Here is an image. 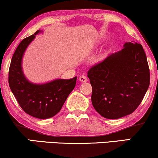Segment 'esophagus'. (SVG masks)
Here are the masks:
<instances>
[{
    "instance_id": "obj_1",
    "label": "esophagus",
    "mask_w": 158,
    "mask_h": 158,
    "mask_svg": "<svg viewBox=\"0 0 158 158\" xmlns=\"http://www.w3.org/2000/svg\"><path fill=\"white\" fill-rule=\"evenodd\" d=\"M79 79L81 82H86V81H88V78L86 77H84V76H81V77H79Z\"/></svg>"
}]
</instances>
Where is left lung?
<instances>
[{"label": "left lung", "mask_w": 158, "mask_h": 158, "mask_svg": "<svg viewBox=\"0 0 158 158\" xmlns=\"http://www.w3.org/2000/svg\"><path fill=\"white\" fill-rule=\"evenodd\" d=\"M91 102L107 119H119L133 113L142 102L150 83L147 58L142 45L126 42L88 70Z\"/></svg>", "instance_id": "obj_1"}]
</instances>
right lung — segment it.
<instances>
[{
	"mask_svg": "<svg viewBox=\"0 0 158 158\" xmlns=\"http://www.w3.org/2000/svg\"><path fill=\"white\" fill-rule=\"evenodd\" d=\"M41 32V30H37L22 40L16 48L9 70V85L21 108L27 114L38 119H48L60 111L75 88L77 77L56 79L43 84H35L27 79L22 68L23 54L35 35Z\"/></svg>",
	"mask_w": 158,
	"mask_h": 158,
	"instance_id": "obj_1",
	"label": "right lung"
}]
</instances>
